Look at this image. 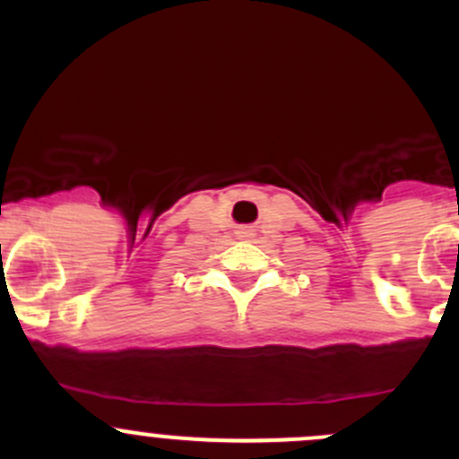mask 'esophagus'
I'll return each instance as SVG.
<instances>
[{
  "label": "esophagus",
  "instance_id": "34e87169",
  "mask_svg": "<svg viewBox=\"0 0 459 459\" xmlns=\"http://www.w3.org/2000/svg\"><path fill=\"white\" fill-rule=\"evenodd\" d=\"M253 235H255V229H253V226H239V230H238V238H242V239H248V238H253Z\"/></svg>",
  "mask_w": 459,
  "mask_h": 459
}]
</instances>
